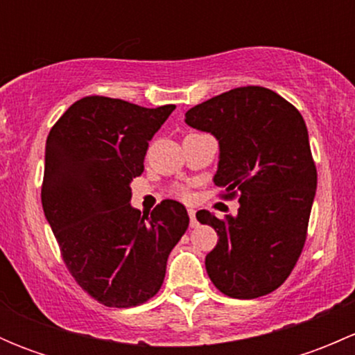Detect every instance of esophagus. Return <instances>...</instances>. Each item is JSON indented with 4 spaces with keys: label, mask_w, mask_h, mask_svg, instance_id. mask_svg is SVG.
Returning a JSON list of instances; mask_svg holds the SVG:
<instances>
[{
    "label": "esophagus",
    "mask_w": 355,
    "mask_h": 355,
    "mask_svg": "<svg viewBox=\"0 0 355 355\" xmlns=\"http://www.w3.org/2000/svg\"><path fill=\"white\" fill-rule=\"evenodd\" d=\"M189 218H191V227H198V218H196V209H189Z\"/></svg>",
    "instance_id": "esophagus-1"
}]
</instances>
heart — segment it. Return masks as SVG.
<instances>
[{"label":"heart","instance_id":"1","mask_svg":"<svg viewBox=\"0 0 355 355\" xmlns=\"http://www.w3.org/2000/svg\"><path fill=\"white\" fill-rule=\"evenodd\" d=\"M177 196H178V198H182V199H189V191L185 187H178L177 189Z\"/></svg>","mask_w":355,"mask_h":355}]
</instances>
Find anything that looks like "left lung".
Instances as JSON below:
<instances>
[{
    "instance_id": "left-lung-1",
    "label": "left lung",
    "mask_w": 355,
    "mask_h": 355,
    "mask_svg": "<svg viewBox=\"0 0 355 355\" xmlns=\"http://www.w3.org/2000/svg\"><path fill=\"white\" fill-rule=\"evenodd\" d=\"M185 123L216 137L213 180L241 204L225 220L196 214L218 234L207 275L234 299L266 295L287 280L306 242L318 184L306 121L280 94L247 85L191 108Z\"/></svg>"
}]
</instances>
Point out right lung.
Returning a JSON list of instances; mask_svg holds the SVG:
<instances>
[{
  "label": "right lung",
  "mask_w": 355,
  "mask_h": 355,
  "mask_svg": "<svg viewBox=\"0 0 355 355\" xmlns=\"http://www.w3.org/2000/svg\"><path fill=\"white\" fill-rule=\"evenodd\" d=\"M175 105L142 108L87 96L62 114L46 141L44 216L78 285L108 307L156 295L166 261L189 227L184 204L164 199L151 216L132 207L153 135Z\"/></svg>",
  "instance_id": "right-lung-1"
}]
</instances>
